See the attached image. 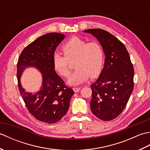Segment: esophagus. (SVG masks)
Here are the masks:
<instances>
[{
  "label": "esophagus",
  "instance_id": "obj_1",
  "mask_svg": "<svg viewBox=\"0 0 150 150\" xmlns=\"http://www.w3.org/2000/svg\"><path fill=\"white\" fill-rule=\"evenodd\" d=\"M73 90L76 93V92H79L81 90V88H73Z\"/></svg>",
  "mask_w": 150,
  "mask_h": 150
}]
</instances>
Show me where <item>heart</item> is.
I'll return each instance as SVG.
<instances>
[{
	"instance_id": "b5f03b06",
	"label": "heart",
	"mask_w": 150,
	"mask_h": 150,
	"mask_svg": "<svg viewBox=\"0 0 150 150\" xmlns=\"http://www.w3.org/2000/svg\"><path fill=\"white\" fill-rule=\"evenodd\" d=\"M64 55L59 52L53 55L54 69L64 77L70 73L69 61L75 60V71L68 80V84L78 86L86 81L90 77H98L103 68L104 53L103 47L95 42L87 43L77 37L69 39L62 46Z\"/></svg>"
}]
</instances>
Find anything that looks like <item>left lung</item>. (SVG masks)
I'll return each mask as SVG.
<instances>
[{"instance_id": "left-lung-1", "label": "left lung", "mask_w": 150, "mask_h": 150, "mask_svg": "<svg viewBox=\"0 0 150 150\" xmlns=\"http://www.w3.org/2000/svg\"><path fill=\"white\" fill-rule=\"evenodd\" d=\"M103 47L104 68L97 80L91 86V110L103 120L115 119L125 108L133 90L134 69L125 46L108 31L89 29Z\"/></svg>"}]
</instances>
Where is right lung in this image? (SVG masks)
<instances>
[{
  "mask_svg": "<svg viewBox=\"0 0 150 150\" xmlns=\"http://www.w3.org/2000/svg\"><path fill=\"white\" fill-rule=\"evenodd\" d=\"M65 35L58 33L44 35L22 51L17 63L18 89L28 111L41 122L53 124L65 115L74 91L65 86L53 65V55ZM35 67L42 74L39 91L31 93L22 87L20 78L24 70Z\"/></svg>",
  "mask_w": 150,
  "mask_h": 150,
  "instance_id": "add662e5",
  "label": "right lung"
}]
</instances>
